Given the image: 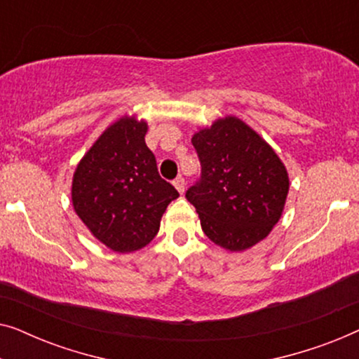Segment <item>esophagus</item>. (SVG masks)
Here are the masks:
<instances>
[{
    "instance_id": "obj_1",
    "label": "esophagus",
    "mask_w": 359,
    "mask_h": 359,
    "mask_svg": "<svg viewBox=\"0 0 359 359\" xmlns=\"http://www.w3.org/2000/svg\"><path fill=\"white\" fill-rule=\"evenodd\" d=\"M173 184H175V188L178 189V193H180V194H183V193H184V188H186V181H184L183 176H178V178H176V180L173 181Z\"/></svg>"
}]
</instances>
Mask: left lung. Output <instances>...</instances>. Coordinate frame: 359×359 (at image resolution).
Wrapping results in <instances>:
<instances>
[{"mask_svg":"<svg viewBox=\"0 0 359 359\" xmlns=\"http://www.w3.org/2000/svg\"><path fill=\"white\" fill-rule=\"evenodd\" d=\"M193 142L201 160L199 183L186 199L215 245L243 252L262 242L281 219L289 176L273 147L235 116L199 127Z\"/></svg>","mask_w":359,"mask_h":359,"instance_id":"obj_1","label":"left lung"}]
</instances>
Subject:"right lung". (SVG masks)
Listing matches in <instances>:
<instances>
[{
  "label": "right lung",
  "mask_w": 359,
  "mask_h": 359,
  "mask_svg": "<svg viewBox=\"0 0 359 359\" xmlns=\"http://www.w3.org/2000/svg\"><path fill=\"white\" fill-rule=\"evenodd\" d=\"M147 130V121L134 114L119 117L73 173V209L93 237L117 253L147 247L158 233L168 204L180 196L160 178L155 155L145 144Z\"/></svg>",
  "instance_id": "add662e5"
}]
</instances>
